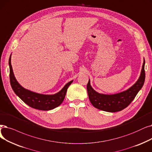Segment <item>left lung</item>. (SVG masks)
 <instances>
[{"instance_id":"8db88e82","label":"left lung","mask_w":152,"mask_h":152,"mask_svg":"<svg viewBox=\"0 0 152 152\" xmlns=\"http://www.w3.org/2000/svg\"><path fill=\"white\" fill-rule=\"evenodd\" d=\"M145 63V61L144 60L141 74L137 81L129 89L120 93L110 95L98 93L92 89L90 84V80H89L87 84V91L92 105L98 109L110 113L121 111L126 108L134 99L144 84L145 79V72L144 69Z\"/></svg>"}]
</instances>
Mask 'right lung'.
Returning a JSON list of instances; mask_svg holds the SVG:
<instances>
[{"label":"right lung","instance_id":"obj_1","mask_svg":"<svg viewBox=\"0 0 152 152\" xmlns=\"http://www.w3.org/2000/svg\"><path fill=\"white\" fill-rule=\"evenodd\" d=\"M10 81L12 88L15 93L30 107L38 110H49L58 107L63 101L67 89L72 81L66 84L58 93L53 95H45L36 93L23 88L14 76L11 65V55L9 58Z\"/></svg>","mask_w":152,"mask_h":152}]
</instances>
